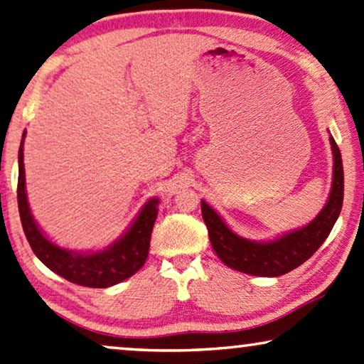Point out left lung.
Here are the masks:
<instances>
[{
  "label": "left lung",
  "mask_w": 364,
  "mask_h": 364,
  "mask_svg": "<svg viewBox=\"0 0 364 364\" xmlns=\"http://www.w3.org/2000/svg\"><path fill=\"white\" fill-rule=\"evenodd\" d=\"M333 151V183L325 208L305 228L287 232L269 242H255L232 232L221 216L201 201L203 219L208 226L214 252L228 267L259 277H279L294 270L314 255L333 229L343 206V161L340 148L330 136Z\"/></svg>",
  "instance_id": "left-lung-1"
}]
</instances>
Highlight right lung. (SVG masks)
I'll return each instance as SVG.
<instances>
[{"label": "right lung", "mask_w": 364, "mask_h": 364, "mask_svg": "<svg viewBox=\"0 0 364 364\" xmlns=\"http://www.w3.org/2000/svg\"><path fill=\"white\" fill-rule=\"evenodd\" d=\"M26 132L23 133L19 145V176H18V208L26 239L41 262L69 282L107 289L125 279L132 277L145 264L150 250V237L158 214V198H151L138 214L135 221L119 240L99 252L80 254L63 249L46 237L31 214L26 198V178H24L23 143Z\"/></svg>", "instance_id": "add662e5"}]
</instances>
